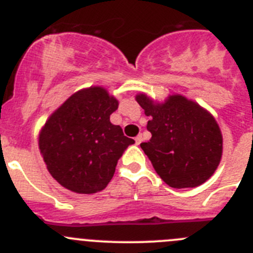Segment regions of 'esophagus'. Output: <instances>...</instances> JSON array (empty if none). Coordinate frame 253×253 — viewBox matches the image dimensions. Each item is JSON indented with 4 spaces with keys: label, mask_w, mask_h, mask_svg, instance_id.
Listing matches in <instances>:
<instances>
[{
    "label": "esophagus",
    "mask_w": 253,
    "mask_h": 253,
    "mask_svg": "<svg viewBox=\"0 0 253 253\" xmlns=\"http://www.w3.org/2000/svg\"><path fill=\"white\" fill-rule=\"evenodd\" d=\"M142 140H143L142 134H139V135H137V137H135V144H140V143H142Z\"/></svg>",
    "instance_id": "34e87169"
}]
</instances>
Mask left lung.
<instances>
[{
  "label": "left lung",
  "mask_w": 253,
  "mask_h": 253,
  "mask_svg": "<svg viewBox=\"0 0 253 253\" xmlns=\"http://www.w3.org/2000/svg\"><path fill=\"white\" fill-rule=\"evenodd\" d=\"M151 118L152 138L140 147L161 178L173 189L196 187L211 177L222 160L223 137L214 116L185 96L169 95L163 102L146 93L135 96Z\"/></svg>",
  "instance_id": "obj_1"
}]
</instances>
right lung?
Segmentation results:
<instances>
[{"label":"right lung","mask_w":253,"mask_h":253,"mask_svg":"<svg viewBox=\"0 0 253 253\" xmlns=\"http://www.w3.org/2000/svg\"><path fill=\"white\" fill-rule=\"evenodd\" d=\"M119 102L101 86L82 88L51 114L39 149L51 177L77 194H95L113 178L118 160L134 140L110 115Z\"/></svg>","instance_id":"obj_1"}]
</instances>
